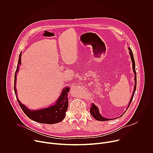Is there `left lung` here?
Segmentation results:
<instances>
[{"label": "left lung", "instance_id": "1", "mask_svg": "<svg viewBox=\"0 0 153 153\" xmlns=\"http://www.w3.org/2000/svg\"><path fill=\"white\" fill-rule=\"evenodd\" d=\"M128 50H129V54H130V56H131V59L132 60V62H133V71L134 73V74H135V77H134V80H135V85H134V91H133V95L131 96V99H130V101H129V103L128 104V106L127 108V110L128 108H129L131 103L132 102V100L133 99V97H134V93H135V91H136V86H137V76H136V68H135V61H134V56H133V52L131 51V50L130 48H128ZM126 112V111H125ZM90 113L91 114V116L96 120H99V121H107V120H113V119H106V118H104L99 113V109L93 103L90 107ZM124 113L123 114H124ZM121 115L120 117L122 116H123Z\"/></svg>", "mask_w": 153, "mask_h": 153}]
</instances>
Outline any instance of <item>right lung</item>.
<instances>
[{
	"instance_id": "obj_1",
	"label": "right lung",
	"mask_w": 153,
	"mask_h": 153,
	"mask_svg": "<svg viewBox=\"0 0 153 153\" xmlns=\"http://www.w3.org/2000/svg\"><path fill=\"white\" fill-rule=\"evenodd\" d=\"M21 56L22 53H20L19 58L18 60V65L17 66V69L14 75V89L16 96V73L19 70V65L21 63ZM70 89L67 87L63 90L62 93L59 99L57 100L56 104L49 108L42 109L39 110L31 111L27 108L24 105L21 103V102L17 98V102L22 108L24 113L31 120L41 123H48V124H54L59 123L63 120L65 116V113L67 111L68 106V93Z\"/></svg>"
}]
</instances>
